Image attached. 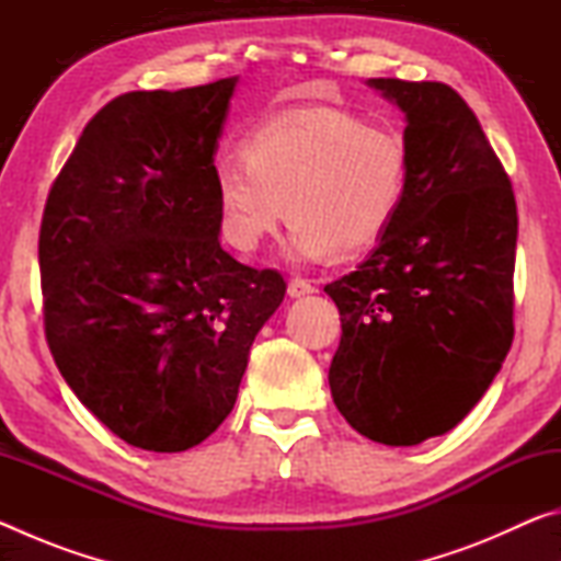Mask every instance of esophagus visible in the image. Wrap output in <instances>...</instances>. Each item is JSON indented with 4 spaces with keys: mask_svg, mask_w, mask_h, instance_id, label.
I'll use <instances>...</instances> for the list:
<instances>
[{
    "mask_svg": "<svg viewBox=\"0 0 561 561\" xmlns=\"http://www.w3.org/2000/svg\"><path fill=\"white\" fill-rule=\"evenodd\" d=\"M289 297H304V294H314L317 291V284L311 279H304V277H294L289 282Z\"/></svg>",
    "mask_w": 561,
    "mask_h": 561,
    "instance_id": "obj_1",
    "label": "esophagus"
}]
</instances>
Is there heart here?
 <instances>
[{
    "label": "heart",
    "instance_id": "obj_1",
    "mask_svg": "<svg viewBox=\"0 0 561 561\" xmlns=\"http://www.w3.org/2000/svg\"><path fill=\"white\" fill-rule=\"evenodd\" d=\"M408 168L401 133L354 113L274 118L244 138L242 156L213 168L220 232L237 252L252 254L289 213L291 260L364 252L401 213Z\"/></svg>",
    "mask_w": 561,
    "mask_h": 561
}]
</instances>
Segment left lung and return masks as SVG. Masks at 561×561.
<instances>
[{"mask_svg":"<svg viewBox=\"0 0 561 561\" xmlns=\"http://www.w3.org/2000/svg\"><path fill=\"white\" fill-rule=\"evenodd\" d=\"M368 87L405 113L411 168L371 257L324 287L341 314L329 386L368 440L417 445L472 411L512 346L517 203L458 91L401 79Z\"/></svg>","mask_w":561,"mask_h":561,"instance_id":"left-lung-1","label":"left lung"}]
</instances>
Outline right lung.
I'll return each mask as SVG.
<instances>
[{
    "label": "right lung",
    "instance_id": "obj_1",
    "mask_svg": "<svg viewBox=\"0 0 561 561\" xmlns=\"http://www.w3.org/2000/svg\"><path fill=\"white\" fill-rule=\"evenodd\" d=\"M234 83L108 101L46 197V344L79 401L140 450L180 453L220 428L287 291L220 244L213 156Z\"/></svg>",
    "mask_w": 561,
    "mask_h": 561
}]
</instances>
